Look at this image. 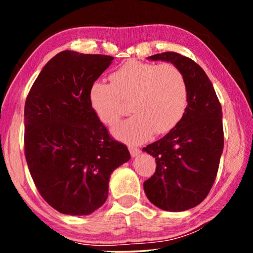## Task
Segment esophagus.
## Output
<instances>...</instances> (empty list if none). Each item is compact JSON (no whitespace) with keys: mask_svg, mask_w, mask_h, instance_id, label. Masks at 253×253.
<instances>
[{"mask_svg":"<svg viewBox=\"0 0 253 253\" xmlns=\"http://www.w3.org/2000/svg\"><path fill=\"white\" fill-rule=\"evenodd\" d=\"M129 152H130V155L132 157H136L140 154V149L137 148V147H134V146H129Z\"/></svg>","mask_w":253,"mask_h":253,"instance_id":"34e87169","label":"esophagus"}]
</instances>
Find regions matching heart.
Masks as SVG:
<instances>
[{"label":"heart","instance_id":"b5f03b06","mask_svg":"<svg viewBox=\"0 0 253 253\" xmlns=\"http://www.w3.org/2000/svg\"><path fill=\"white\" fill-rule=\"evenodd\" d=\"M111 84L97 81L89 91L93 113L113 126L123 111V101L134 113L114 128L118 139L140 144L152 131L164 134L181 121L188 101L186 80L173 65L129 61L110 75Z\"/></svg>","mask_w":253,"mask_h":253}]
</instances>
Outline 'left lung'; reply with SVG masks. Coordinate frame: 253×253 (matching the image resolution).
Masks as SVG:
<instances>
[{"mask_svg": "<svg viewBox=\"0 0 253 253\" xmlns=\"http://www.w3.org/2000/svg\"><path fill=\"white\" fill-rule=\"evenodd\" d=\"M147 59L170 62L182 72L188 101L175 127L143 148L155 157L157 165L153 176L144 182V191L164 211H185L202 202L215 181L224 145L222 108L209 77L192 59L176 52Z\"/></svg>", "mask_w": 253, "mask_h": 253, "instance_id": "obj_1", "label": "left lung"}]
</instances>
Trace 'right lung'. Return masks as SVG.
<instances>
[{
	"label": "right lung",
	"instance_id": "1",
	"mask_svg": "<svg viewBox=\"0 0 253 253\" xmlns=\"http://www.w3.org/2000/svg\"><path fill=\"white\" fill-rule=\"evenodd\" d=\"M114 58L62 51L34 81L24 107V151L42 198L60 213L88 215L108 198L111 173L130 160L89 101Z\"/></svg>",
	"mask_w": 253,
	"mask_h": 253
}]
</instances>
